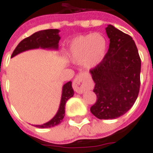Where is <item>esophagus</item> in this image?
<instances>
[{
  "label": "esophagus",
  "instance_id": "34e87169",
  "mask_svg": "<svg viewBox=\"0 0 153 153\" xmlns=\"http://www.w3.org/2000/svg\"><path fill=\"white\" fill-rule=\"evenodd\" d=\"M88 88V84L87 83L86 78L83 74H79L75 77L73 82L74 90L78 93H83L85 92Z\"/></svg>",
  "mask_w": 153,
  "mask_h": 153
}]
</instances>
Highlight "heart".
I'll list each match as a JSON object with an SVG mask.
<instances>
[{
  "mask_svg": "<svg viewBox=\"0 0 153 153\" xmlns=\"http://www.w3.org/2000/svg\"><path fill=\"white\" fill-rule=\"evenodd\" d=\"M107 42L101 33H90L74 38L68 47V56L74 63H83L88 69L98 65L106 54Z\"/></svg>",
  "mask_w": 153,
  "mask_h": 153,
  "instance_id": "1",
  "label": "heart"
}]
</instances>
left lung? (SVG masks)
<instances>
[{"instance_id": "1", "label": "left lung", "mask_w": 153, "mask_h": 153, "mask_svg": "<svg viewBox=\"0 0 153 153\" xmlns=\"http://www.w3.org/2000/svg\"><path fill=\"white\" fill-rule=\"evenodd\" d=\"M109 49L102 62L90 70L96 103L90 111L100 120L120 117L134 104L140 88L141 60L129 35L109 25Z\"/></svg>"}]
</instances>
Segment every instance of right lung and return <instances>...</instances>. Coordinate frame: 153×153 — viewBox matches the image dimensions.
Returning <instances> with one entry per match:
<instances>
[{
    "label": "right lung",
    "instance_id": "add662e5",
    "mask_svg": "<svg viewBox=\"0 0 153 153\" xmlns=\"http://www.w3.org/2000/svg\"><path fill=\"white\" fill-rule=\"evenodd\" d=\"M59 32L60 30H58V29H47V30H42V31L34 33L31 36L22 40L18 44V46L13 51L11 57H14L16 55L21 53L23 51H25L37 49V48L57 50L58 43L60 39V37L59 36ZM73 96L74 90L72 88V82L70 81L65 84H64L63 88H62V95H61L60 106H59V110L56 115L51 120L45 123L43 125H38L35 126L38 128H51V127L59 125L60 122L62 121L64 116H65V103L70 97H72Z\"/></svg>",
    "mask_w": 153,
    "mask_h": 153
}]
</instances>
